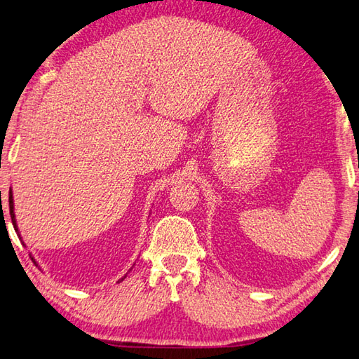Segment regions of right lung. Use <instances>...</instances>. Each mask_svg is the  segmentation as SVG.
Instances as JSON below:
<instances>
[{
    "label": "right lung",
    "mask_w": 359,
    "mask_h": 359,
    "mask_svg": "<svg viewBox=\"0 0 359 359\" xmlns=\"http://www.w3.org/2000/svg\"><path fill=\"white\" fill-rule=\"evenodd\" d=\"M9 212H11V218H12V224H14V229L18 232L17 221H15V213H14V199H12V190L9 191ZM31 260L36 264V260H34V257H32V256H31ZM123 278H126V276H123Z\"/></svg>",
    "instance_id": "right-lung-1"
}]
</instances>
